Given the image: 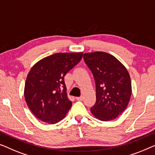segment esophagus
<instances>
[{
	"instance_id": "1",
	"label": "esophagus",
	"mask_w": 155,
	"mask_h": 155,
	"mask_svg": "<svg viewBox=\"0 0 155 155\" xmlns=\"http://www.w3.org/2000/svg\"><path fill=\"white\" fill-rule=\"evenodd\" d=\"M76 99H77V100H78V101H81V100H83V99H84V97H83V96L77 97V98H76Z\"/></svg>"
}]
</instances>
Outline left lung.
<instances>
[{
	"mask_svg": "<svg viewBox=\"0 0 155 155\" xmlns=\"http://www.w3.org/2000/svg\"><path fill=\"white\" fill-rule=\"evenodd\" d=\"M84 59L94 77L96 102L91 113L100 121L115 119L126 110L131 95L127 69L117 59L104 52L85 53Z\"/></svg>",
	"mask_w": 155,
	"mask_h": 155,
	"instance_id": "8db88e82",
	"label": "left lung"
}]
</instances>
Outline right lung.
Here are the masks:
<instances>
[{
    "instance_id": "1",
    "label": "right lung",
    "mask_w": 155,
    "mask_h": 155,
    "mask_svg": "<svg viewBox=\"0 0 155 155\" xmlns=\"http://www.w3.org/2000/svg\"><path fill=\"white\" fill-rule=\"evenodd\" d=\"M83 54H53L38 61L29 71L25 97L37 119L54 124L67 114L72 103L67 95L64 76L80 62Z\"/></svg>"
}]
</instances>
